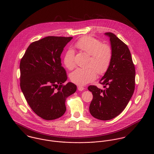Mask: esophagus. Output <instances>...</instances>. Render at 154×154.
<instances>
[{"label":"esophagus","instance_id":"obj_1","mask_svg":"<svg viewBox=\"0 0 154 154\" xmlns=\"http://www.w3.org/2000/svg\"><path fill=\"white\" fill-rule=\"evenodd\" d=\"M85 89V88H83V87H82V86H78V90L79 91H83Z\"/></svg>","mask_w":154,"mask_h":154}]
</instances>
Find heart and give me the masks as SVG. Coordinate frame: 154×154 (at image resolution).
I'll return each instance as SVG.
<instances>
[{
    "instance_id": "b5f03b06",
    "label": "heart",
    "mask_w": 154,
    "mask_h": 154,
    "mask_svg": "<svg viewBox=\"0 0 154 154\" xmlns=\"http://www.w3.org/2000/svg\"><path fill=\"white\" fill-rule=\"evenodd\" d=\"M75 46L90 55L88 62V69H77L70 75V79L74 84L82 86L91 83L96 79L98 74L105 73L109 68L112 59V49L108 44H103L100 40L91 36H84L80 38ZM65 66L69 69H72L75 66V52L68 49L63 56Z\"/></svg>"
}]
</instances>
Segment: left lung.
I'll use <instances>...</instances> for the list:
<instances>
[{
  "mask_svg": "<svg viewBox=\"0 0 154 154\" xmlns=\"http://www.w3.org/2000/svg\"><path fill=\"white\" fill-rule=\"evenodd\" d=\"M109 37L113 55L111 64L100 80L105 90L89 86L93 99L89 111L93 117L109 120L118 116L127 105L135 88V68L128 46L112 32Z\"/></svg>",
  "mask_w": 154,
  "mask_h": 154,
  "instance_id": "1",
  "label": "left lung"
}]
</instances>
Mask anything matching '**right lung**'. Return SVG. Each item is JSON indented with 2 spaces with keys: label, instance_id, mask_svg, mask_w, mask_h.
I'll return each instance as SVG.
<instances>
[{
  "label": "right lung",
  "instance_id": "add662e5",
  "mask_svg": "<svg viewBox=\"0 0 154 154\" xmlns=\"http://www.w3.org/2000/svg\"><path fill=\"white\" fill-rule=\"evenodd\" d=\"M72 37L48 36L31 43L21 58L20 87L31 109L40 117L52 120L66 111L65 100L77 86L68 82L61 55Z\"/></svg>",
  "mask_w": 154,
  "mask_h": 154
}]
</instances>
